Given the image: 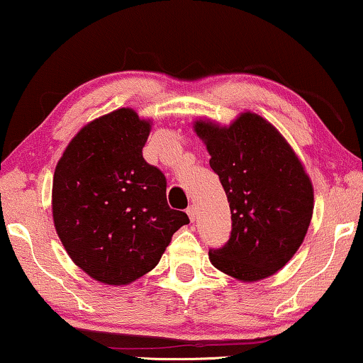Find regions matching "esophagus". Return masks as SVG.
I'll use <instances>...</instances> for the list:
<instances>
[{"instance_id": "esophagus-1", "label": "esophagus", "mask_w": 363, "mask_h": 363, "mask_svg": "<svg viewBox=\"0 0 363 363\" xmlns=\"http://www.w3.org/2000/svg\"><path fill=\"white\" fill-rule=\"evenodd\" d=\"M187 216H189V218H191V222H194L197 218V207L196 206H191V207H187Z\"/></svg>"}]
</instances>
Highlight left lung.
Listing matches in <instances>:
<instances>
[{
  "label": "left lung",
  "instance_id": "left-lung-1",
  "mask_svg": "<svg viewBox=\"0 0 363 363\" xmlns=\"http://www.w3.org/2000/svg\"><path fill=\"white\" fill-rule=\"evenodd\" d=\"M194 131L211 155L232 212L225 247L208 252L217 269L253 283L281 269L308 233L314 187L284 136L253 111L230 125L199 118Z\"/></svg>",
  "mask_w": 363,
  "mask_h": 363
}]
</instances>
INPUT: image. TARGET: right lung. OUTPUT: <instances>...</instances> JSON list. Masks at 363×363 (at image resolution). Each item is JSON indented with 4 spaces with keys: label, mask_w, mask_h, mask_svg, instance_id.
Returning a JSON list of instances; mask_svg holds the SVG:
<instances>
[{
    "label": "right lung",
    "mask_w": 363,
    "mask_h": 363,
    "mask_svg": "<svg viewBox=\"0 0 363 363\" xmlns=\"http://www.w3.org/2000/svg\"><path fill=\"white\" fill-rule=\"evenodd\" d=\"M151 120L118 108L86 123L54 171L52 218L65 252L95 281L130 284L160 263L187 213L143 157Z\"/></svg>",
    "instance_id": "add662e5"
}]
</instances>
